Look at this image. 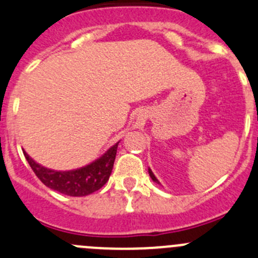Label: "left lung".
<instances>
[{
  "label": "left lung",
  "instance_id": "left-lung-1",
  "mask_svg": "<svg viewBox=\"0 0 258 258\" xmlns=\"http://www.w3.org/2000/svg\"><path fill=\"white\" fill-rule=\"evenodd\" d=\"M149 174H150V176H151V179H152V180H154V181H155V182H157V184H160V182H159V180H157V179H156V177H155V175H154V174H152V171H151V170H150V169H149Z\"/></svg>",
  "mask_w": 258,
  "mask_h": 258
}]
</instances>
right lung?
<instances>
[{"mask_svg":"<svg viewBox=\"0 0 258 258\" xmlns=\"http://www.w3.org/2000/svg\"><path fill=\"white\" fill-rule=\"evenodd\" d=\"M117 146L118 142L97 161L72 171H55L46 169L35 162L25 151L24 155L35 175L47 187L69 197H84L97 191L108 181L116 159Z\"/></svg>","mask_w":258,"mask_h":258,"instance_id":"right-lung-1","label":"right lung"}]
</instances>
